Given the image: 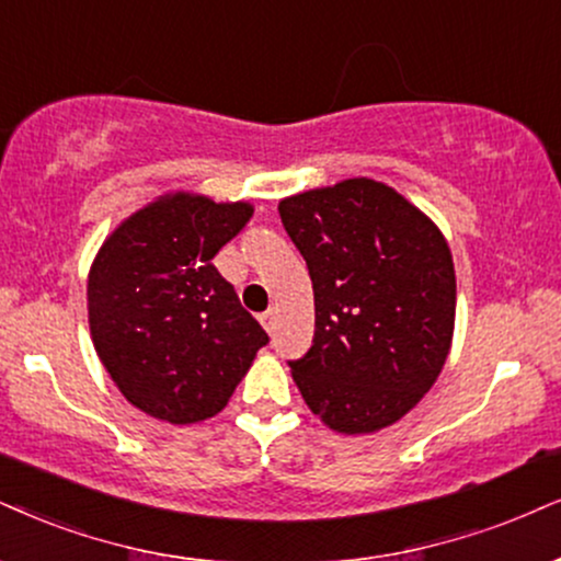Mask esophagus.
Instances as JSON below:
<instances>
[{"label": "esophagus", "instance_id": "esophagus-1", "mask_svg": "<svg viewBox=\"0 0 561 561\" xmlns=\"http://www.w3.org/2000/svg\"><path fill=\"white\" fill-rule=\"evenodd\" d=\"M260 322H262V328L273 335L275 330H278V312H275V309H267L265 314H260Z\"/></svg>", "mask_w": 561, "mask_h": 561}]
</instances>
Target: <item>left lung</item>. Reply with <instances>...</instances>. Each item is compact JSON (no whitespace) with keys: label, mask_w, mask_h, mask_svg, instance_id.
<instances>
[{"label":"left lung","mask_w":561,"mask_h":561,"mask_svg":"<svg viewBox=\"0 0 561 561\" xmlns=\"http://www.w3.org/2000/svg\"><path fill=\"white\" fill-rule=\"evenodd\" d=\"M314 288L312 348L288 362L304 400L341 434L403 419L439 377L455 267L439 228L375 179L280 199Z\"/></svg>","instance_id":"8db88e82"}]
</instances>
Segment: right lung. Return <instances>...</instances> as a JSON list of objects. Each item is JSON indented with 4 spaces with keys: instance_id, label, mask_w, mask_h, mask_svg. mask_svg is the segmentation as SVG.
<instances>
[{
    "instance_id": "add662e5",
    "label": "right lung",
    "mask_w": 561,
    "mask_h": 561,
    "mask_svg": "<svg viewBox=\"0 0 561 561\" xmlns=\"http://www.w3.org/2000/svg\"><path fill=\"white\" fill-rule=\"evenodd\" d=\"M249 218L247 203L165 195L124 220L90 267L95 351L122 396L150 416H216L270 341L213 265Z\"/></svg>"
}]
</instances>
